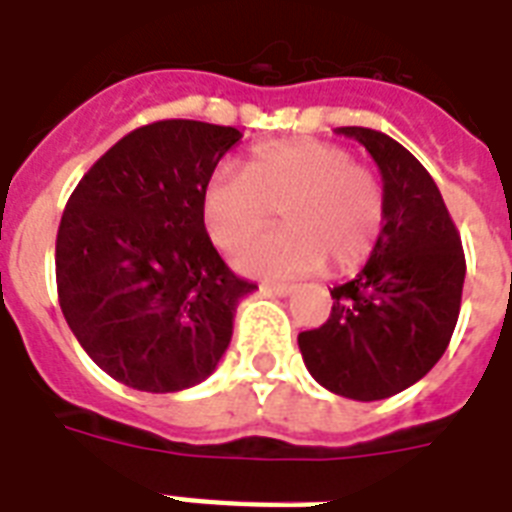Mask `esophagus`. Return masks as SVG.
I'll list each match as a JSON object with an SVG mask.
<instances>
[{
  "label": "esophagus",
  "mask_w": 512,
  "mask_h": 512,
  "mask_svg": "<svg viewBox=\"0 0 512 512\" xmlns=\"http://www.w3.org/2000/svg\"><path fill=\"white\" fill-rule=\"evenodd\" d=\"M260 289H263V292H271V295L287 297L295 287H292V284H284V281H263V284H260Z\"/></svg>",
  "instance_id": "esophagus-1"
}]
</instances>
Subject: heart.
Instances as JSON below:
<instances>
[{
    "label": "heart",
    "mask_w": 512,
    "mask_h": 512,
    "mask_svg": "<svg viewBox=\"0 0 512 512\" xmlns=\"http://www.w3.org/2000/svg\"><path fill=\"white\" fill-rule=\"evenodd\" d=\"M276 212L289 225L241 249V271L303 276L319 271L327 257L337 271H348L377 244L385 193L345 148L311 138L263 143L241 175L217 170L201 191V223L225 252L265 231Z\"/></svg>",
    "instance_id": "obj_1"
}]
</instances>
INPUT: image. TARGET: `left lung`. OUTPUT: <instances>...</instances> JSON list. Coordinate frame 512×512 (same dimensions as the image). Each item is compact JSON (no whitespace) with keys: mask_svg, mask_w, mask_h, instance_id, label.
I'll return each instance as SVG.
<instances>
[{"mask_svg":"<svg viewBox=\"0 0 512 512\" xmlns=\"http://www.w3.org/2000/svg\"><path fill=\"white\" fill-rule=\"evenodd\" d=\"M380 167L385 225L369 263L329 289L327 324L300 332L313 380L353 401L390 398L422 380L457 327L465 252L428 170L385 132L337 127Z\"/></svg>","mask_w":512,"mask_h":512,"instance_id":"left-lung-1","label":"left lung"}]
</instances>
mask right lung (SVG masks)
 <instances>
[{
	"label": "right lung",
	"instance_id": "right-lung-1",
	"mask_svg": "<svg viewBox=\"0 0 512 512\" xmlns=\"http://www.w3.org/2000/svg\"><path fill=\"white\" fill-rule=\"evenodd\" d=\"M236 127L164 119L111 146L79 180L55 241L60 311L87 356L135 390L175 393L215 372L239 279L201 223V191Z\"/></svg>",
	"mask_w": 512,
	"mask_h": 512
}]
</instances>
